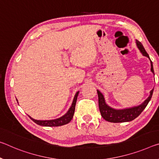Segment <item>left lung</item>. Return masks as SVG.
Instances as JSON below:
<instances>
[{
    "instance_id": "1",
    "label": "left lung",
    "mask_w": 159,
    "mask_h": 159,
    "mask_svg": "<svg viewBox=\"0 0 159 159\" xmlns=\"http://www.w3.org/2000/svg\"><path fill=\"white\" fill-rule=\"evenodd\" d=\"M136 44H137L138 49H139L140 52L142 53L143 56L147 57L150 60L151 71L154 75L152 61H151L149 56H148L147 52H146L142 44L140 42H139L138 40H136ZM97 92L98 95V105H99L100 112L101 113V116L103 117V119L110 122L117 123L130 122V121H132L135 118H137L142 112L143 110L145 109V107L147 106L148 102L150 101L151 98L152 97L153 89L150 91L149 96L142 104L137 105V106L124 108V109H115V108L109 106L105 102V97L102 93L99 90H97Z\"/></svg>"
}]
</instances>
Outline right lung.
I'll list each match as a JSON object with an SVG mask.
<instances>
[{
    "mask_svg": "<svg viewBox=\"0 0 159 159\" xmlns=\"http://www.w3.org/2000/svg\"><path fill=\"white\" fill-rule=\"evenodd\" d=\"M79 91H78L76 92V93H75L74 95V100H73L71 106L70 107V108L66 114L61 116V117L57 118V119H54V120H37L31 117L30 116H29V117L30 119L36 123V124L39 125L40 126H44V127H59V126L68 124V123L70 122V121L72 120L73 117H74L75 103H76V100H77L78 95H79Z\"/></svg>",
    "mask_w": 159,
    "mask_h": 159,
    "instance_id": "right-lung-1",
    "label": "right lung"
}]
</instances>
